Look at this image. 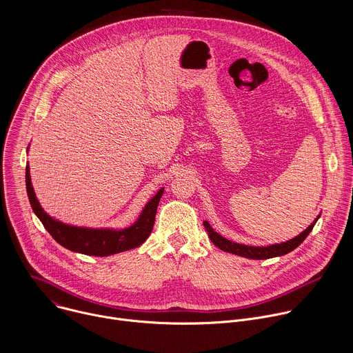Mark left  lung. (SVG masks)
Here are the masks:
<instances>
[{
  "label": "left lung",
  "instance_id": "left-lung-1",
  "mask_svg": "<svg viewBox=\"0 0 353 353\" xmlns=\"http://www.w3.org/2000/svg\"><path fill=\"white\" fill-rule=\"evenodd\" d=\"M319 218H320V215L317 216V219ZM317 219L305 232H301L294 239L288 240V241L281 243V244H272V245H268V247H253V245H245V244H237L234 241H230V240L222 237L216 232H214V229L211 228V225L208 222H204V226H205V229L208 232V236H210L211 241L216 247H219L221 250L228 251V253H232V254H236V256L251 259V260H267V259H272V257L288 254V253H290L292 250H294L297 245H300L301 243H303V240L313 230Z\"/></svg>",
  "mask_w": 353,
  "mask_h": 353
}]
</instances>
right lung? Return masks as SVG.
I'll return each instance as SVG.
<instances>
[{
	"mask_svg": "<svg viewBox=\"0 0 353 353\" xmlns=\"http://www.w3.org/2000/svg\"><path fill=\"white\" fill-rule=\"evenodd\" d=\"M26 191L33 212L41 221L46 230L53 236L59 244L71 251H77V253L96 257L112 256L141 245L149 237L150 232H152L157 210L163 194V188H161L158 194H155V196L145 205L142 214L132 226L123 230H110L70 226L48 216L36 199L30 183L29 168H26Z\"/></svg>",
	"mask_w": 353,
	"mask_h": 353,
	"instance_id": "obj_1",
	"label": "right lung"
}]
</instances>
